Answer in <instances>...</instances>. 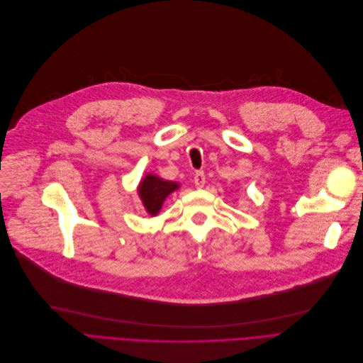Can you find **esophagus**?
Listing matches in <instances>:
<instances>
[{
  "mask_svg": "<svg viewBox=\"0 0 363 363\" xmlns=\"http://www.w3.org/2000/svg\"><path fill=\"white\" fill-rule=\"evenodd\" d=\"M194 184H195L198 189L203 187V184H205V174H203V171H196V172H195Z\"/></svg>",
  "mask_w": 363,
  "mask_h": 363,
  "instance_id": "esophagus-1",
  "label": "esophagus"
}]
</instances>
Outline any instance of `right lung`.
<instances>
[{
    "mask_svg": "<svg viewBox=\"0 0 363 363\" xmlns=\"http://www.w3.org/2000/svg\"><path fill=\"white\" fill-rule=\"evenodd\" d=\"M177 187L179 184L174 182H167L152 174L146 176L139 186V194L146 211L150 216H157L158 211L161 210L165 198L171 192H174Z\"/></svg>",
    "mask_w": 363,
    "mask_h": 363,
    "instance_id": "1",
    "label": "right lung"
}]
</instances>
